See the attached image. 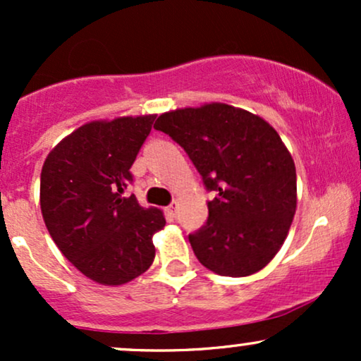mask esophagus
Returning <instances> with one entry per match:
<instances>
[{
	"label": "esophagus",
	"mask_w": 361,
	"mask_h": 361,
	"mask_svg": "<svg viewBox=\"0 0 361 361\" xmlns=\"http://www.w3.org/2000/svg\"><path fill=\"white\" fill-rule=\"evenodd\" d=\"M176 210H178V202H173V204L166 209V212H168V215H171V217H175Z\"/></svg>",
	"instance_id": "34e87169"
}]
</instances>
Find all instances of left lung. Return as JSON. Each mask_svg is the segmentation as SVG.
<instances>
[{
	"mask_svg": "<svg viewBox=\"0 0 361 361\" xmlns=\"http://www.w3.org/2000/svg\"><path fill=\"white\" fill-rule=\"evenodd\" d=\"M154 128L185 149L215 192L205 226L188 235L198 261L234 279L263 270L297 209L295 163L279 132L259 115L217 102L161 114Z\"/></svg>",
	"mask_w": 361,
	"mask_h": 361,
	"instance_id": "left-lung-1",
	"label": "left lung"
}]
</instances>
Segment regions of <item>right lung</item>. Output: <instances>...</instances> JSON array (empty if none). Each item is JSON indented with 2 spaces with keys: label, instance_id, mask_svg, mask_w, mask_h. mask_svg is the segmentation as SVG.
I'll return each instance as SVG.
<instances>
[{
  "label": "right lung",
  "instance_id": "obj_1",
  "mask_svg": "<svg viewBox=\"0 0 361 361\" xmlns=\"http://www.w3.org/2000/svg\"><path fill=\"white\" fill-rule=\"evenodd\" d=\"M156 115L93 120L66 135L44 161L40 210L49 234L82 275L106 287L137 279L156 256L163 210L126 197L130 166Z\"/></svg>",
  "mask_w": 361,
  "mask_h": 361
}]
</instances>
